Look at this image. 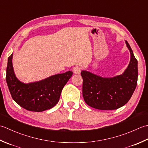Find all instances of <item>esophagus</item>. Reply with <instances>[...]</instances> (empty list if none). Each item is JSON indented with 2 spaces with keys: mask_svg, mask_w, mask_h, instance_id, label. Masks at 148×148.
I'll return each mask as SVG.
<instances>
[{
  "mask_svg": "<svg viewBox=\"0 0 148 148\" xmlns=\"http://www.w3.org/2000/svg\"><path fill=\"white\" fill-rule=\"evenodd\" d=\"M81 70H82V68L80 66H75L73 68V72L75 74H80Z\"/></svg>",
  "mask_w": 148,
  "mask_h": 148,
  "instance_id": "1",
  "label": "esophagus"
}]
</instances>
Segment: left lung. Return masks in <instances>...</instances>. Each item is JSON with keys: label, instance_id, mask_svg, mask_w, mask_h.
Segmentation results:
<instances>
[{"label": "left lung", "instance_id": "obj_1", "mask_svg": "<svg viewBox=\"0 0 148 148\" xmlns=\"http://www.w3.org/2000/svg\"><path fill=\"white\" fill-rule=\"evenodd\" d=\"M130 62L123 75L113 78H103L82 71V95L86 103L99 110H115L125 105L136 88L138 78L137 60L129 43Z\"/></svg>", "mask_w": 148, "mask_h": 148}]
</instances>
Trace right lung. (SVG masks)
<instances>
[{"label": "right lung", "mask_w": 148, "mask_h": 148, "mask_svg": "<svg viewBox=\"0 0 148 148\" xmlns=\"http://www.w3.org/2000/svg\"><path fill=\"white\" fill-rule=\"evenodd\" d=\"M13 54L8 57L6 82L11 95L25 109L42 112L52 108L58 103L63 87L73 75L69 71L51 76L40 82L23 84L17 79L12 65Z\"/></svg>", "instance_id": "right-lung-1"}]
</instances>
